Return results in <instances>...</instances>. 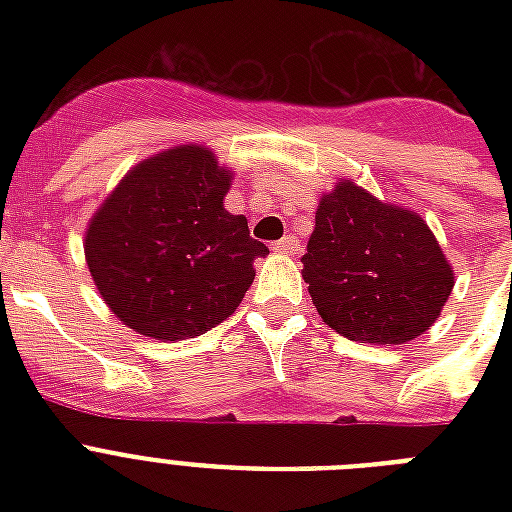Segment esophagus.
Instances as JSON below:
<instances>
[{"mask_svg": "<svg viewBox=\"0 0 512 512\" xmlns=\"http://www.w3.org/2000/svg\"><path fill=\"white\" fill-rule=\"evenodd\" d=\"M273 249H276V252H284V255H297V252H300V239H297V236H284V239H279L273 244Z\"/></svg>", "mask_w": 512, "mask_h": 512, "instance_id": "1", "label": "esophagus"}]
</instances>
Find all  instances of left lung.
I'll return each mask as SVG.
<instances>
[{
    "label": "left lung",
    "mask_w": 512,
    "mask_h": 512,
    "mask_svg": "<svg viewBox=\"0 0 512 512\" xmlns=\"http://www.w3.org/2000/svg\"><path fill=\"white\" fill-rule=\"evenodd\" d=\"M303 279L329 327L377 345L422 335L454 287L452 268L425 220L353 183H340L321 199Z\"/></svg>",
    "instance_id": "1"
}]
</instances>
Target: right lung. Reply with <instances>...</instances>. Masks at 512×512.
Wrapping results in <instances>:
<instances>
[{
  "mask_svg": "<svg viewBox=\"0 0 512 512\" xmlns=\"http://www.w3.org/2000/svg\"><path fill=\"white\" fill-rule=\"evenodd\" d=\"M228 185L212 151L172 148L138 164L95 212L84 255L127 327L188 340L239 308L268 247L249 236L247 217L225 212Z\"/></svg>",
  "mask_w": 512,
  "mask_h": 512,
  "instance_id": "1",
  "label": "right lung"
}]
</instances>
